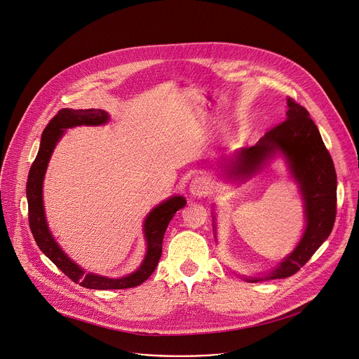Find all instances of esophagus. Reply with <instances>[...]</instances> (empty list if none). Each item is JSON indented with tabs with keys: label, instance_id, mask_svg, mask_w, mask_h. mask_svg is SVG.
Masks as SVG:
<instances>
[{
	"label": "esophagus",
	"instance_id": "34e87169",
	"mask_svg": "<svg viewBox=\"0 0 359 359\" xmlns=\"http://www.w3.org/2000/svg\"><path fill=\"white\" fill-rule=\"evenodd\" d=\"M190 193L193 196L201 197V196H206L209 193V182L204 179V177H194L190 182Z\"/></svg>",
	"mask_w": 359,
	"mask_h": 359
}]
</instances>
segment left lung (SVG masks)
Returning <instances> with one entry per match:
<instances>
[{
    "label": "left lung",
    "instance_id": "1",
    "mask_svg": "<svg viewBox=\"0 0 359 359\" xmlns=\"http://www.w3.org/2000/svg\"><path fill=\"white\" fill-rule=\"evenodd\" d=\"M287 119L270 129L254 146L240 149L229 166L230 175H251L276 151H281L305 201V233L295 250L266 280L291 277L305 266L328 238L337 216V173L330 151L309 111L292 97H287ZM248 281L257 283L259 278Z\"/></svg>",
    "mask_w": 359,
    "mask_h": 359
}]
</instances>
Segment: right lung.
I'll use <instances>...</instances> for the list:
<instances>
[{
	"label": "right lung",
	"instance_id": "right-lung-1",
	"mask_svg": "<svg viewBox=\"0 0 359 359\" xmlns=\"http://www.w3.org/2000/svg\"><path fill=\"white\" fill-rule=\"evenodd\" d=\"M108 114L100 109H61L53 119L49 121L42 132L41 146L38 155L29 169L27 182V198H28V222L31 233L46 257L53 262L67 277L74 283L85 288L92 290H122L140 285L155 271L161 255L165 231L173 219L175 213L186 206V200L182 196H175L158 208L153 209L144 222V238L147 241L146 257L142 266L130 276L122 278H107L96 274H85L81 267L72 263L64 251L58 247L55 240L50 236L42 206V180L53 150L62 136L64 130L78 125H102L107 123Z\"/></svg>",
	"mask_w": 359,
	"mask_h": 359
}]
</instances>
